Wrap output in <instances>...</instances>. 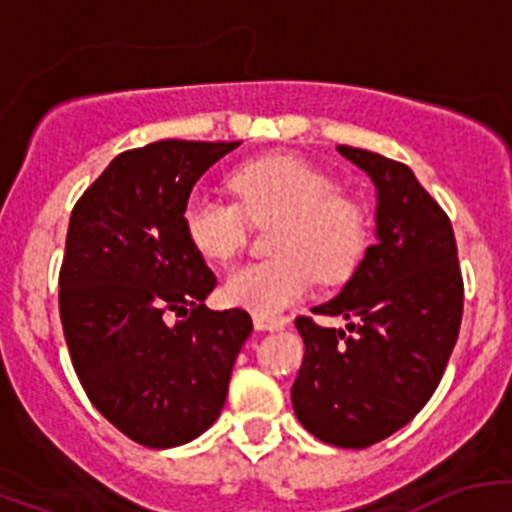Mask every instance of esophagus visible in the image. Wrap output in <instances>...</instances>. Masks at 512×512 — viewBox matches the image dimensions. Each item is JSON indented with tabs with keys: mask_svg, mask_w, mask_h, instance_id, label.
<instances>
[{
	"mask_svg": "<svg viewBox=\"0 0 512 512\" xmlns=\"http://www.w3.org/2000/svg\"><path fill=\"white\" fill-rule=\"evenodd\" d=\"M257 332H280L289 324L287 317H265V314H252Z\"/></svg>",
	"mask_w": 512,
	"mask_h": 512,
	"instance_id": "obj_1",
	"label": "esophagus"
}]
</instances>
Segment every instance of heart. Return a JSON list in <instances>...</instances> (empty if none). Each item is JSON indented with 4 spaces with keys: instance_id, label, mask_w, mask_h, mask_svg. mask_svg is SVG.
I'll return each instance as SVG.
<instances>
[{
    "instance_id": "obj_1",
    "label": "heart",
    "mask_w": 512,
    "mask_h": 512,
    "mask_svg": "<svg viewBox=\"0 0 512 512\" xmlns=\"http://www.w3.org/2000/svg\"><path fill=\"white\" fill-rule=\"evenodd\" d=\"M230 183L240 205L205 190L185 200V235L200 255H235L247 235L245 217L255 225H277L270 235L275 257L227 272V304L277 317L307 294L314 275L324 285L354 275L369 245V218L364 205L339 193L332 175L302 158L272 156L242 165Z\"/></svg>"
}]
</instances>
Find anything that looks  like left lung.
<instances>
[{"label": "left lung", "mask_w": 512, "mask_h": 512, "mask_svg": "<svg viewBox=\"0 0 512 512\" xmlns=\"http://www.w3.org/2000/svg\"><path fill=\"white\" fill-rule=\"evenodd\" d=\"M376 188V245L366 247L342 292L297 317L304 359L292 386L299 423L319 441L366 448L426 406L456 347L463 280L456 237L441 205L404 163L337 146Z\"/></svg>", "instance_id": "left-lung-1"}]
</instances>
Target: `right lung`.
Here are the masks:
<instances>
[{
  "label": "right lung",
  "instance_id": "1",
  "mask_svg": "<svg viewBox=\"0 0 512 512\" xmlns=\"http://www.w3.org/2000/svg\"><path fill=\"white\" fill-rule=\"evenodd\" d=\"M237 146L133 148L71 213L59 272L71 361L91 404L141 446H183L213 426L252 332L245 309L205 307L218 280L183 227L193 185ZM170 313L184 319L168 325Z\"/></svg>",
  "mask_w": 512,
  "mask_h": 512
}]
</instances>
